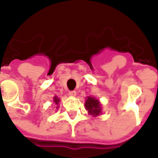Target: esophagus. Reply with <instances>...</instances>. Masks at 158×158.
Listing matches in <instances>:
<instances>
[{
  "instance_id": "esophagus-1",
  "label": "esophagus",
  "mask_w": 158,
  "mask_h": 158,
  "mask_svg": "<svg viewBox=\"0 0 158 158\" xmlns=\"http://www.w3.org/2000/svg\"><path fill=\"white\" fill-rule=\"evenodd\" d=\"M69 95L71 97H76V90H71V91H69Z\"/></svg>"
}]
</instances>
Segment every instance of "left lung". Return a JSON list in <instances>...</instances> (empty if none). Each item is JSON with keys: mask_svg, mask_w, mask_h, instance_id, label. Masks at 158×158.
<instances>
[{"mask_svg": "<svg viewBox=\"0 0 158 158\" xmlns=\"http://www.w3.org/2000/svg\"><path fill=\"white\" fill-rule=\"evenodd\" d=\"M85 108L89 114L92 116H98L102 112L100 102L92 97H88L85 101Z\"/></svg>", "mask_w": 158, "mask_h": 158, "instance_id": "8db88e82", "label": "left lung"}]
</instances>
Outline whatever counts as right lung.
Masks as SVG:
<instances>
[{
  "instance_id": "add662e5",
  "label": "right lung",
  "mask_w": 158,
  "mask_h": 158,
  "mask_svg": "<svg viewBox=\"0 0 158 158\" xmlns=\"http://www.w3.org/2000/svg\"><path fill=\"white\" fill-rule=\"evenodd\" d=\"M53 101H54L55 105H58V104H59V102H60V98H58L57 97L55 96V97L53 98Z\"/></svg>"
}]
</instances>
